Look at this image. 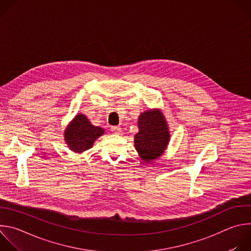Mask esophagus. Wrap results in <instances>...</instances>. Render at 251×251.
<instances>
[{
  "label": "esophagus",
  "mask_w": 251,
  "mask_h": 251,
  "mask_svg": "<svg viewBox=\"0 0 251 251\" xmlns=\"http://www.w3.org/2000/svg\"><path fill=\"white\" fill-rule=\"evenodd\" d=\"M110 131H111L113 134L119 135V134H121V132H122V129H121L119 126H112V127L110 128Z\"/></svg>",
  "instance_id": "1"
}]
</instances>
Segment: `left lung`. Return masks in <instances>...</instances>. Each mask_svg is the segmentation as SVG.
<instances>
[{"label":"left lung","instance_id":"obj_1","mask_svg":"<svg viewBox=\"0 0 251 251\" xmlns=\"http://www.w3.org/2000/svg\"><path fill=\"white\" fill-rule=\"evenodd\" d=\"M138 128L139 132L134 137V146L140 158L146 162L158 159L165 152L171 137L162 111L151 109L141 113Z\"/></svg>","mask_w":251,"mask_h":251}]
</instances>
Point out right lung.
<instances>
[{
	"instance_id": "obj_1",
	"label": "right lung",
	"mask_w": 251,
	"mask_h": 251,
	"mask_svg": "<svg viewBox=\"0 0 251 251\" xmlns=\"http://www.w3.org/2000/svg\"><path fill=\"white\" fill-rule=\"evenodd\" d=\"M104 129L92 125L84 114H77L64 131V140L71 151L82 153L93 146Z\"/></svg>"
}]
</instances>
